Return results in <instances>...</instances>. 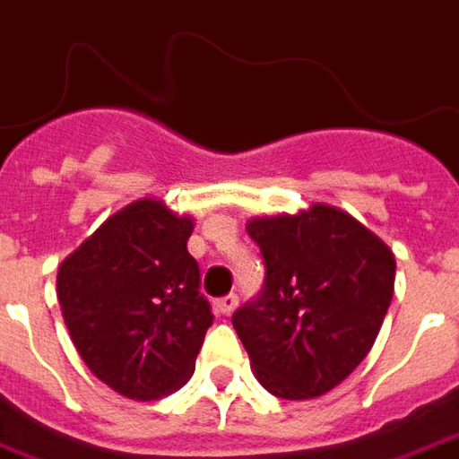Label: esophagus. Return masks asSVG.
I'll use <instances>...</instances> for the list:
<instances>
[{"mask_svg":"<svg viewBox=\"0 0 459 459\" xmlns=\"http://www.w3.org/2000/svg\"><path fill=\"white\" fill-rule=\"evenodd\" d=\"M236 307H238V297H236V294H226V297H221L219 301H216V311H219L221 316H230Z\"/></svg>","mask_w":459,"mask_h":459,"instance_id":"esophagus-1","label":"esophagus"}]
</instances>
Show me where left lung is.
I'll list each match as a JSON object with an SVG mask.
<instances>
[{
    "mask_svg": "<svg viewBox=\"0 0 459 459\" xmlns=\"http://www.w3.org/2000/svg\"><path fill=\"white\" fill-rule=\"evenodd\" d=\"M246 229L263 253L264 284L230 321L257 382L291 402L331 392L375 345L392 304L394 253L328 204L257 216Z\"/></svg>",
    "mask_w": 459,
    "mask_h": 459,
    "instance_id": "8db88e82",
    "label": "left lung"
}]
</instances>
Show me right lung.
Here are the masks:
<instances>
[{
  "label": "right lung",
  "instance_id": "right-lung-1",
  "mask_svg": "<svg viewBox=\"0 0 459 459\" xmlns=\"http://www.w3.org/2000/svg\"><path fill=\"white\" fill-rule=\"evenodd\" d=\"M192 216L138 199L108 216L57 270V301L74 348L126 399L152 402L195 372L213 321L186 240Z\"/></svg>",
  "mask_w": 459,
  "mask_h": 459
}]
</instances>
